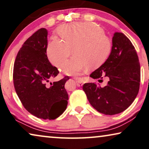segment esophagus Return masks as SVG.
<instances>
[{
  "label": "esophagus",
  "instance_id": "obj_1",
  "mask_svg": "<svg viewBox=\"0 0 149 149\" xmlns=\"http://www.w3.org/2000/svg\"><path fill=\"white\" fill-rule=\"evenodd\" d=\"M76 83H77V86H79V87H80V86H81L82 84H83V83H82V81L80 79H77L76 80Z\"/></svg>",
  "mask_w": 149,
  "mask_h": 149
}]
</instances>
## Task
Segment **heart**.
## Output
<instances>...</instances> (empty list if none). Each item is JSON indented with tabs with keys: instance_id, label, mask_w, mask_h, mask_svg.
<instances>
[{
	"instance_id": "b5f03b06",
	"label": "heart",
	"mask_w": 149,
	"mask_h": 149,
	"mask_svg": "<svg viewBox=\"0 0 149 149\" xmlns=\"http://www.w3.org/2000/svg\"><path fill=\"white\" fill-rule=\"evenodd\" d=\"M61 39L52 37L47 47V55L52 65L60 67L71 53L73 56L62 66L68 76H79L88 67L98 68L109 58L112 43L104 31L92 22H78L63 24L57 29Z\"/></svg>"
}]
</instances>
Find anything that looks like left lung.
Instances as JSON below:
<instances>
[{
  "instance_id": "1",
  "label": "left lung",
  "mask_w": 149,
  "mask_h": 149,
  "mask_svg": "<svg viewBox=\"0 0 149 149\" xmlns=\"http://www.w3.org/2000/svg\"><path fill=\"white\" fill-rule=\"evenodd\" d=\"M94 79H108L104 87L85 83L82 89L90 104L100 113L113 115L125 111L138 95L141 68L136 50L122 33H114L112 50L103 65L90 74Z\"/></svg>"
}]
</instances>
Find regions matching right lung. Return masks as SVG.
<instances>
[{"label": "right lung", "mask_w": 149, "mask_h": 149, "mask_svg": "<svg viewBox=\"0 0 149 149\" xmlns=\"http://www.w3.org/2000/svg\"><path fill=\"white\" fill-rule=\"evenodd\" d=\"M47 36V30L40 29L24 42L15 59L13 82L18 97L30 113L53 120L67 109L68 96L65 84L69 78L46 85L59 73L48 59Z\"/></svg>", "instance_id": "1"}]
</instances>
